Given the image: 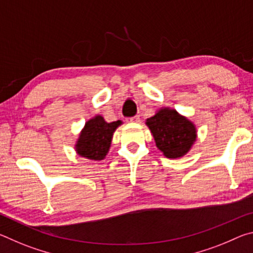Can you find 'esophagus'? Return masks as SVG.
Returning a JSON list of instances; mask_svg holds the SVG:
<instances>
[{"instance_id":"obj_1","label":"esophagus","mask_w":253,"mask_h":253,"mask_svg":"<svg viewBox=\"0 0 253 253\" xmlns=\"http://www.w3.org/2000/svg\"><path fill=\"white\" fill-rule=\"evenodd\" d=\"M139 121H140V118H139L138 115H136V116L131 117V118L129 119V122H131V123H138Z\"/></svg>"}]
</instances>
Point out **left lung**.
I'll list each match as a JSON object with an SVG mask.
<instances>
[{"mask_svg": "<svg viewBox=\"0 0 253 253\" xmlns=\"http://www.w3.org/2000/svg\"><path fill=\"white\" fill-rule=\"evenodd\" d=\"M146 125L157 148L172 160L187 154L198 136L194 124L169 107L161 108L153 117L147 118Z\"/></svg>", "mask_w": 253, "mask_h": 253, "instance_id": "obj_1", "label": "left lung"}]
</instances>
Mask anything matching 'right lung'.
I'll list each match as a JSON object with an SVG mask.
<instances>
[{"instance_id":"obj_1","label":"right lung","mask_w":253,"mask_h":253,"mask_svg":"<svg viewBox=\"0 0 253 253\" xmlns=\"http://www.w3.org/2000/svg\"><path fill=\"white\" fill-rule=\"evenodd\" d=\"M122 124V121L107 123L100 115L89 119L75 145L77 154L91 161L104 160L109 152L114 132Z\"/></svg>"}]
</instances>
